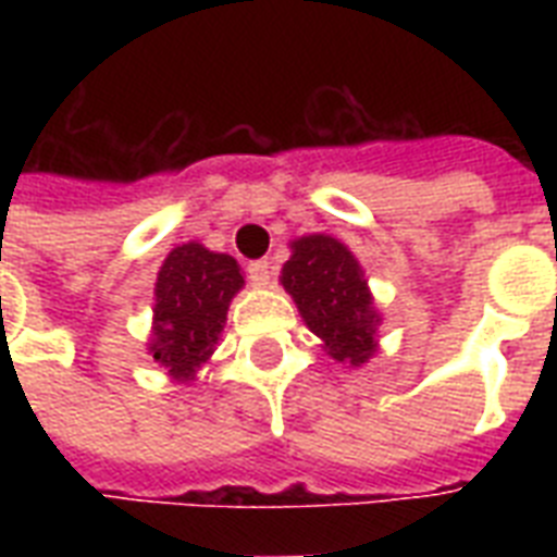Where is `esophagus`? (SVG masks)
I'll return each mask as SVG.
<instances>
[{
	"label": "esophagus",
	"mask_w": 557,
	"mask_h": 557,
	"mask_svg": "<svg viewBox=\"0 0 557 557\" xmlns=\"http://www.w3.org/2000/svg\"><path fill=\"white\" fill-rule=\"evenodd\" d=\"M248 277H251L253 286L265 288L271 283V277H274V265L269 260L248 262Z\"/></svg>",
	"instance_id": "obj_1"
}]
</instances>
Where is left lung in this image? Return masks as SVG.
<instances>
[{"instance_id":"obj_1","label":"left lung","mask_w":557,"mask_h":557,"mask_svg":"<svg viewBox=\"0 0 557 557\" xmlns=\"http://www.w3.org/2000/svg\"><path fill=\"white\" fill-rule=\"evenodd\" d=\"M280 286L295 300L297 312L321 338L323 352L338 364L364 367L379 352L381 312L364 269L347 245L330 234L297 236L288 243Z\"/></svg>"}]
</instances>
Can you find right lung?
<instances>
[{"mask_svg":"<svg viewBox=\"0 0 557 557\" xmlns=\"http://www.w3.org/2000/svg\"><path fill=\"white\" fill-rule=\"evenodd\" d=\"M245 286L231 253L201 243L176 245L156 277V306L147 356L178 384H190L208 364L227 321V306Z\"/></svg>","mask_w":557,"mask_h":557,"instance_id":"add662e5","label":"right lung"}]
</instances>
